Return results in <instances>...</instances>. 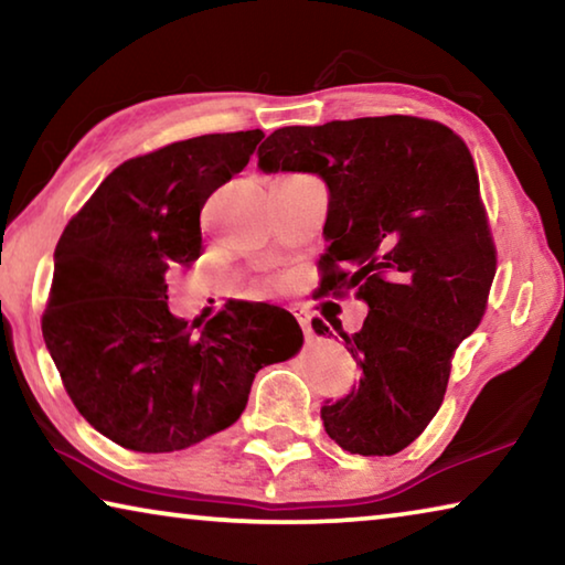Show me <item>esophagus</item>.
I'll return each mask as SVG.
<instances>
[{
	"label": "esophagus",
	"instance_id": "34e87169",
	"mask_svg": "<svg viewBox=\"0 0 565 565\" xmlns=\"http://www.w3.org/2000/svg\"><path fill=\"white\" fill-rule=\"evenodd\" d=\"M294 317H296V321H299V327L303 329L306 339H309V337H311V317H309V311H303V309H294Z\"/></svg>",
	"mask_w": 565,
	"mask_h": 565
}]
</instances>
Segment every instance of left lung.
<instances>
[{"label":"left lung","mask_w":565,"mask_h":565,"mask_svg":"<svg viewBox=\"0 0 565 565\" xmlns=\"http://www.w3.org/2000/svg\"><path fill=\"white\" fill-rule=\"evenodd\" d=\"M259 169L323 179L321 291L369 306L356 333L331 323L361 379L321 406L323 428L343 451L398 454L441 408L454 351L481 323L495 276L471 151L444 124L391 114L276 129Z\"/></svg>","instance_id":"obj_1"}]
</instances>
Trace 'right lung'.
<instances>
[{
	"mask_svg": "<svg viewBox=\"0 0 565 565\" xmlns=\"http://www.w3.org/2000/svg\"><path fill=\"white\" fill-rule=\"evenodd\" d=\"M262 139V129L204 134L124 161L54 248L44 343L74 406L114 444L169 454L224 431L256 371L301 347L279 306L228 301L194 332L167 303V274L202 254L206 199Z\"/></svg>",
	"mask_w": 565,
	"mask_h": 565,
	"instance_id": "add662e5",
	"label": "right lung"
}]
</instances>
